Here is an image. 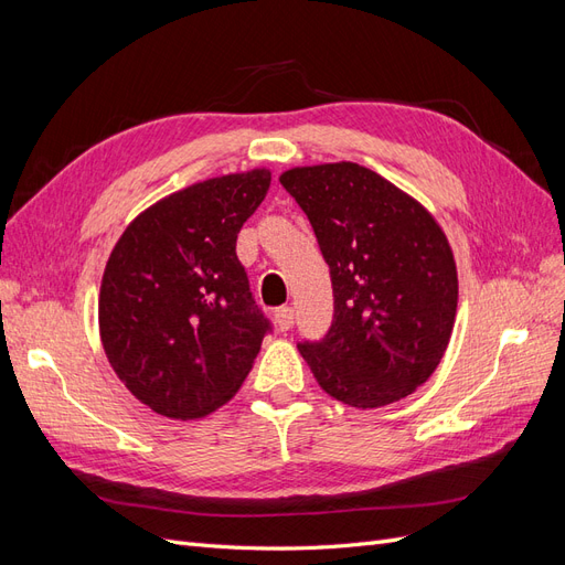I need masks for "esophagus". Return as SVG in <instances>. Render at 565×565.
I'll return each mask as SVG.
<instances>
[{"label": "esophagus", "mask_w": 565, "mask_h": 565, "mask_svg": "<svg viewBox=\"0 0 565 565\" xmlns=\"http://www.w3.org/2000/svg\"><path fill=\"white\" fill-rule=\"evenodd\" d=\"M276 322H278V330L280 332H287L289 328H292V324H295L292 306H280V309L276 311Z\"/></svg>", "instance_id": "obj_1"}]
</instances>
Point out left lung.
Returning <instances> with one entry per match:
<instances>
[{"label":"left lung","mask_w":565,"mask_h":565,"mask_svg":"<svg viewBox=\"0 0 565 565\" xmlns=\"http://www.w3.org/2000/svg\"><path fill=\"white\" fill-rule=\"evenodd\" d=\"M285 191L309 216L330 266L334 320L299 353L320 388L382 407L431 377L457 313V266L431 212L355 162L287 169Z\"/></svg>","instance_id":"1"}]
</instances>
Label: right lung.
Segmentation results:
<instances>
[{"instance_id": "right-lung-1", "label": "right lung", "mask_w": 565, "mask_h": 565, "mask_svg": "<svg viewBox=\"0 0 565 565\" xmlns=\"http://www.w3.org/2000/svg\"><path fill=\"white\" fill-rule=\"evenodd\" d=\"M268 185V169L193 183L141 212L113 247L100 341L119 382L152 413L204 417L249 374L270 322L235 243Z\"/></svg>"}]
</instances>
